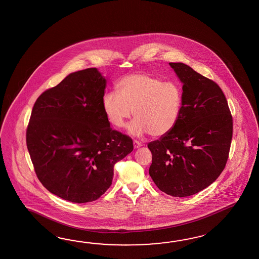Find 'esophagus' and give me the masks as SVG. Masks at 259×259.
<instances>
[{"label": "esophagus", "instance_id": "obj_1", "mask_svg": "<svg viewBox=\"0 0 259 259\" xmlns=\"http://www.w3.org/2000/svg\"><path fill=\"white\" fill-rule=\"evenodd\" d=\"M133 145H134V148H139V147L143 146V144L141 142L137 141V140H134L133 141Z\"/></svg>", "mask_w": 259, "mask_h": 259}]
</instances>
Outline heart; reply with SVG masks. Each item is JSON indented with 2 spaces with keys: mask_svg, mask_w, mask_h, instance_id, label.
<instances>
[{
  "mask_svg": "<svg viewBox=\"0 0 259 259\" xmlns=\"http://www.w3.org/2000/svg\"><path fill=\"white\" fill-rule=\"evenodd\" d=\"M182 104L179 84L142 72L126 75L118 83V91H108L103 97V110L111 124L122 127L134 114L137 118L130 133H149L153 137H161L175 128Z\"/></svg>",
  "mask_w": 259,
  "mask_h": 259,
  "instance_id": "heart-1",
  "label": "heart"
}]
</instances>
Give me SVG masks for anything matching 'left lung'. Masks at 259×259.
Wrapping results in <instances>:
<instances>
[{"label": "left lung", "instance_id": "obj_1", "mask_svg": "<svg viewBox=\"0 0 259 259\" xmlns=\"http://www.w3.org/2000/svg\"><path fill=\"white\" fill-rule=\"evenodd\" d=\"M183 83V104L175 128L148 144L149 175L162 192L188 197L221 175L229 158L233 120L220 87L181 62H170Z\"/></svg>", "mask_w": 259, "mask_h": 259}]
</instances>
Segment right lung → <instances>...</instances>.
Instances as JSON below:
<instances>
[{
  "label": "right lung",
  "instance_id": "obj_1",
  "mask_svg": "<svg viewBox=\"0 0 259 259\" xmlns=\"http://www.w3.org/2000/svg\"><path fill=\"white\" fill-rule=\"evenodd\" d=\"M106 79L96 68L70 73L38 97L26 132L37 177L49 192L74 203L99 199L114 164L133 150L104 113Z\"/></svg>",
  "mask_w": 259,
  "mask_h": 259
}]
</instances>
